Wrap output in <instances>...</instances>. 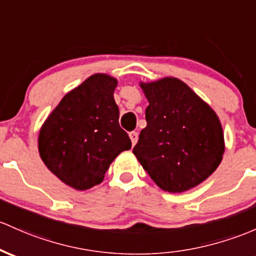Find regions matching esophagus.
<instances>
[{
	"label": "esophagus",
	"instance_id": "34e87169",
	"mask_svg": "<svg viewBox=\"0 0 256 256\" xmlns=\"http://www.w3.org/2000/svg\"><path fill=\"white\" fill-rule=\"evenodd\" d=\"M128 136H130V140H131V142H132V146L136 144L137 140H138V134H137L136 131H131V132L128 134Z\"/></svg>",
	"mask_w": 256,
	"mask_h": 256
}]
</instances>
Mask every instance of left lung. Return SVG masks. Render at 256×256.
Instances as JSON below:
<instances>
[{"instance_id":"8db88e82","label":"left lung","mask_w":256,"mask_h":256,"mask_svg":"<svg viewBox=\"0 0 256 256\" xmlns=\"http://www.w3.org/2000/svg\"><path fill=\"white\" fill-rule=\"evenodd\" d=\"M150 106L134 154L162 190L181 193L218 169L224 152L218 115L184 81L141 82Z\"/></svg>"}]
</instances>
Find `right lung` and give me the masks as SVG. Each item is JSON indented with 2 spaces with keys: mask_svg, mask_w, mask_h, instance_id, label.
<instances>
[{
  "mask_svg": "<svg viewBox=\"0 0 256 256\" xmlns=\"http://www.w3.org/2000/svg\"><path fill=\"white\" fill-rule=\"evenodd\" d=\"M116 78L94 74L66 94L38 134L42 162L78 190L100 184L112 162L131 148L119 125L114 100Z\"/></svg>",
  "mask_w": 256,
  "mask_h": 256,
  "instance_id": "obj_1",
  "label": "right lung"
}]
</instances>
